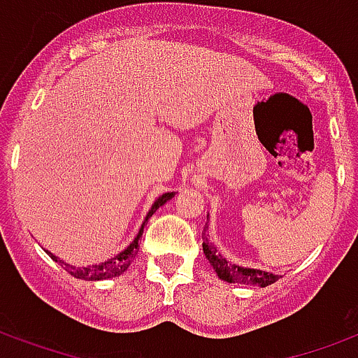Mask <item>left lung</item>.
<instances>
[{
  "instance_id": "left-lung-1",
  "label": "left lung",
  "mask_w": 358,
  "mask_h": 358,
  "mask_svg": "<svg viewBox=\"0 0 358 358\" xmlns=\"http://www.w3.org/2000/svg\"><path fill=\"white\" fill-rule=\"evenodd\" d=\"M206 233V231H204ZM203 233V252L206 255L212 266L217 272V276L222 278L223 282L229 283H245V285H259V287H266V285H272L274 282H278L276 274H270V272H263V270L255 268H242V266H236V264H231L229 261L217 253L212 242H208V236Z\"/></svg>"
}]
</instances>
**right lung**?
Here are the masks:
<instances>
[{
  "mask_svg": "<svg viewBox=\"0 0 358 358\" xmlns=\"http://www.w3.org/2000/svg\"><path fill=\"white\" fill-rule=\"evenodd\" d=\"M174 193H163L157 201L154 203V206H152V210L148 212V215H146V220L148 217H152V214H154L155 210L159 208V206H163V204L167 203L169 199H173ZM141 234H143V229L138 231V234H136V238L133 240L129 244V248L127 250H124V252L120 253V255H116L114 259H108V261H105V263L101 264H94V266H88V268H76V266H71V264H65V270L69 272L71 276L78 278V280H88V282H97V280H106V278H114V276H120L122 272H125L127 270V266L131 264V261L135 259L136 252H138V240H141ZM48 255H50L54 261H59L56 255H52L50 252H46Z\"/></svg>",
  "mask_w": 358,
  "mask_h": 358,
  "instance_id": "right-lung-1",
  "label": "right lung"
}]
</instances>
